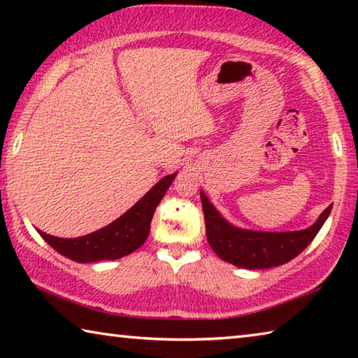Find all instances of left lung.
I'll return each mask as SVG.
<instances>
[{
    "mask_svg": "<svg viewBox=\"0 0 358 358\" xmlns=\"http://www.w3.org/2000/svg\"><path fill=\"white\" fill-rule=\"evenodd\" d=\"M201 199L211 250L226 262L250 270L270 268L290 262L311 243L331 211L330 205L308 229L292 232H260L237 227L224 220L203 191H201Z\"/></svg>",
    "mask_w": 358,
    "mask_h": 358,
    "instance_id": "left-lung-1",
    "label": "left lung"
}]
</instances>
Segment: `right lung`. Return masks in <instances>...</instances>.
<instances>
[{"instance_id": "add662e5", "label": "right lung", "mask_w": 358, "mask_h": 358, "mask_svg": "<svg viewBox=\"0 0 358 358\" xmlns=\"http://www.w3.org/2000/svg\"><path fill=\"white\" fill-rule=\"evenodd\" d=\"M175 177L177 173L166 175L134 207L96 232L77 238H58L39 230L41 237L62 256L76 260L78 264L115 260L128 256L138 250L148 238L151 217Z\"/></svg>"}]
</instances>
